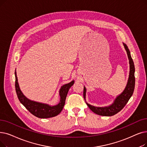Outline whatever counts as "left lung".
Masks as SVG:
<instances>
[{"mask_svg": "<svg viewBox=\"0 0 147 147\" xmlns=\"http://www.w3.org/2000/svg\"><path fill=\"white\" fill-rule=\"evenodd\" d=\"M123 45L127 52V56L129 59L130 64V73L128 82L123 92L115 99L113 103L107 107H95L87 103L86 105L93 112L101 116H107L111 117L117 114L119 111L122 110L125 105L129 101V99L133 95L134 89L135 85V65L134 62L131 58L130 50L125 44L123 43ZM86 96V88L84 86V97L85 100Z\"/></svg>", "mask_w": 147, "mask_h": 147, "instance_id": "8db88e82", "label": "left lung"}]
</instances>
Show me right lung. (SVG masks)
Wrapping results in <instances>:
<instances>
[{
  "instance_id": "add662e5",
  "label": "right lung",
  "mask_w": 147,
  "mask_h": 147,
  "mask_svg": "<svg viewBox=\"0 0 147 147\" xmlns=\"http://www.w3.org/2000/svg\"><path fill=\"white\" fill-rule=\"evenodd\" d=\"M16 77V91L18 100L20 103L26 108V109L34 116L40 118H48L57 116L62 111L65 105V99L69 89L74 84V81L73 80L67 84L63 85L61 86L59 90L60 101L59 103L55 106H50L47 104L39 103L28 99L24 95L21 91L18 85V79L17 77L16 71H15Z\"/></svg>"
}]
</instances>
